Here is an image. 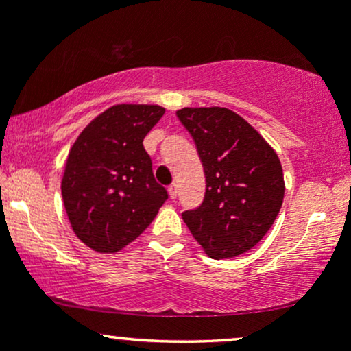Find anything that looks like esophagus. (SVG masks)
<instances>
[{
	"mask_svg": "<svg viewBox=\"0 0 351 351\" xmlns=\"http://www.w3.org/2000/svg\"><path fill=\"white\" fill-rule=\"evenodd\" d=\"M168 195H170V198H171V199H175L176 196H178V186H176L175 183H173V184H170V186H168Z\"/></svg>",
	"mask_w": 351,
	"mask_h": 351,
	"instance_id": "1",
	"label": "esophagus"
}]
</instances>
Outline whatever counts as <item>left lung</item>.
<instances>
[{"mask_svg": "<svg viewBox=\"0 0 351 351\" xmlns=\"http://www.w3.org/2000/svg\"><path fill=\"white\" fill-rule=\"evenodd\" d=\"M176 115L195 140L206 175L203 203L184 211L183 221L213 259L247 252L271 229L284 201L279 156L229 108L184 107Z\"/></svg>", "mask_w": 351, "mask_h": 351, "instance_id": "obj_1", "label": "left lung"}]
</instances>
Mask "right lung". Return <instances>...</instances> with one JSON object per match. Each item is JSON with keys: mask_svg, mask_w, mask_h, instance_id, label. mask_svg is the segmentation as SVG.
<instances>
[{"mask_svg": "<svg viewBox=\"0 0 351 351\" xmlns=\"http://www.w3.org/2000/svg\"><path fill=\"white\" fill-rule=\"evenodd\" d=\"M163 114L160 106H114L72 145L60 183L64 206L75 236L94 251L119 252L150 226L168 199L143 148Z\"/></svg>", "mask_w": 351, "mask_h": 351, "instance_id": "obj_1", "label": "right lung"}]
</instances>
